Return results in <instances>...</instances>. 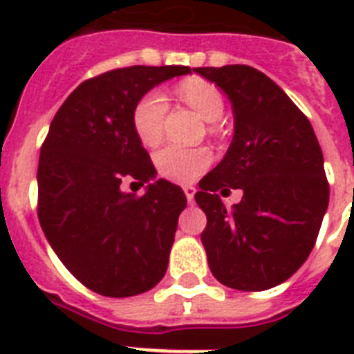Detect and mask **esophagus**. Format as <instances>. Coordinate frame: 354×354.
<instances>
[{"label":"esophagus","instance_id":"esophagus-1","mask_svg":"<svg viewBox=\"0 0 354 354\" xmlns=\"http://www.w3.org/2000/svg\"><path fill=\"white\" fill-rule=\"evenodd\" d=\"M183 193H185V196H187L189 204H193V202H194V193H196V189H194L193 185H185V187H183Z\"/></svg>","mask_w":354,"mask_h":354}]
</instances>
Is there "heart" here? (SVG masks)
<instances>
[{
	"instance_id": "obj_1",
	"label": "heart",
	"mask_w": 354,
	"mask_h": 354,
	"mask_svg": "<svg viewBox=\"0 0 354 354\" xmlns=\"http://www.w3.org/2000/svg\"><path fill=\"white\" fill-rule=\"evenodd\" d=\"M180 93L207 122L221 121L226 110L224 97L205 80H187L180 86ZM169 101L161 90H152L139 99L133 108V130L147 147H154L163 138ZM209 165V154L204 149H183L178 145H169L156 156V167L161 176L178 183L193 182Z\"/></svg>"
}]
</instances>
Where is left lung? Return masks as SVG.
I'll return each mask as SVG.
<instances>
[{
    "instance_id": "obj_1",
    "label": "left lung",
    "mask_w": 354,
    "mask_h": 354,
    "mask_svg": "<svg viewBox=\"0 0 354 354\" xmlns=\"http://www.w3.org/2000/svg\"><path fill=\"white\" fill-rule=\"evenodd\" d=\"M227 95L235 133L224 160L200 180L207 216L202 244L222 285L244 292L281 285L307 261L329 205L313 124L274 80L250 66L194 68ZM243 189L227 210L216 190Z\"/></svg>"
}]
</instances>
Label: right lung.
I'll return each instance as SVG.
<instances>
[{
    "instance_id": "1",
    "label": "right lung",
    "mask_w": 354,
    "mask_h": 354,
    "mask_svg": "<svg viewBox=\"0 0 354 354\" xmlns=\"http://www.w3.org/2000/svg\"><path fill=\"white\" fill-rule=\"evenodd\" d=\"M187 66H130L84 80L58 108L38 163V221L64 266L90 290L138 296L167 272L187 198L167 180L143 196L121 183L156 178L133 130L139 99Z\"/></svg>"
}]
</instances>
